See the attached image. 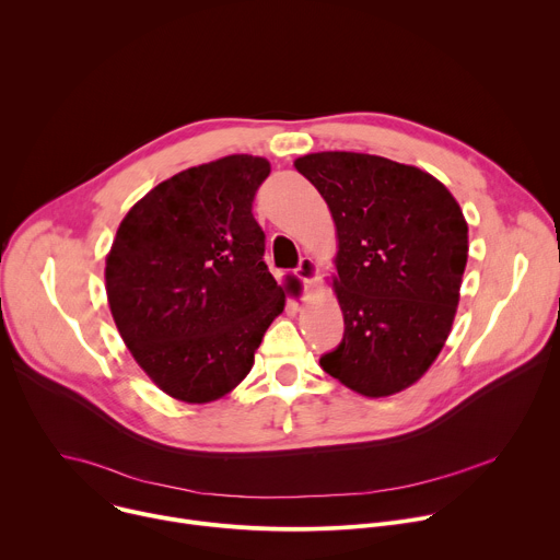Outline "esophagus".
<instances>
[{
  "instance_id": "esophagus-1",
  "label": "esophagus",
  "mask_w": 560,
  "mask_h": 560,
  "mask_svg": "<svg viewBox=\"0 0 560 560\" xmlns=\"http://www.w3.org/2000/svg\"><path fill=\"white\" fill-rule=\"evenodd\" d=\"M316 272H318V270H316V264H314L310 257H303V259L299 261V266L294 268V277H296L299 281H303L305 285L316 279Z\"/></svg>"
}]
</instances>
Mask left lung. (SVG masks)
Here are the masks:
<instances>
[{"label":"left lung","instance_id":"1","mask_svg":"<svg viewBox=\"0 0 560 560\" xmlns=\"http://www.w3.org/2000/svg\"><path fill=\"white\" fill-rule=\"evenodd\" d=\"M296 171L337 223L343 341L318 363L363 396L419 381L439 357L458 305L467 223L432 175L361 152L299 156Z\"/></svg>","mask_w":560,"mask_h":560}]
</instances>
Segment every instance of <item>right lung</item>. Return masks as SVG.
Returning a JSON list of instances; mask_svg holds the SVG:
<instances>
[{
    "mask_svg": "<svg viewBox=\"0 0 560 560\" xmlns=\"http://www.w3.org/2000/svg\"><path fill=\"white\" fill-rule=\"evenodd\" d=\"M264 156L230 154L152 188L124 217L106 294L135 361L166 394L208 404L242 383L285 294L253 214Z\"/></svg>",
    "mask_w": 560,
    "mask_h": 560,
    "instance_id": "add662e5",
    "label": "right lung"
}]
</instances>
